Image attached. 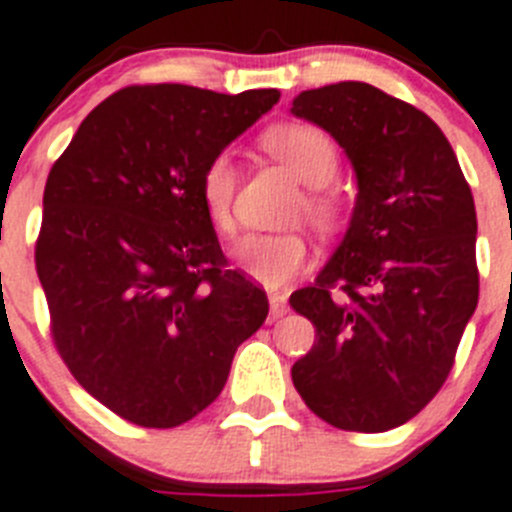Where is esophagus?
<instances>
[{
  "label": "esophagus",
  "instance_id": "esophagus-1",
  "mask_svg": "<svg viewBox=\"0 0 512 512\" xmlns=\"http://www.w3.org/2000/svg\"><path fill=\"white\" fill-rule=\"evenodd\" d=\"M268 302H270V317L273 320H278V317H283L286 312H289V299H286V294H270L268 296Z\"/></svg>",
  "mask_w": 512,
  "mask_h": 512
}]
</instances>
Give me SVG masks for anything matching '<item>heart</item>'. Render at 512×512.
I'll return each mask as SVG.
<instances>
[{
  "label": "heart",
  "instance_id": "obj_1",
  "mask_svg": "<svg viewBox=\"0 0 512 512\" xmlns=\"http://www.w3.org/2000/svg\"><path fill=\"white\" fill-rule=\"evenodd\" d=\"M270 156L291 171L302 184L312 187L304 197L307 216L317 226H333L338 221V197L325 190L338 174V150L328 135L312 124H276L260 137ZM239 174L229 150L216 153L200 174V200L205 216L218 234L234 231V195ZM236 265L265 289L286 286L302 273L309 260V247L299 234H249L234 247Z\"/></svg>",
  "mask_w": 512,
  "mask_h": 512
}]
</instances>
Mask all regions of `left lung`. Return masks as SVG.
Returning <instances> with one entry per match:
<instances>
[{
    "mask_svg": "<svg viewBox=\"0 0 512 512\" xmlns=\"http://www.w3.org/2000/svg\"><path fill=\"white\" fill-rule=\"evenodd\" d=\"M291 114L333 135L359 187L341 247L289 299L315 325L291 380L333 427H401L448 380L479 302L474 195L440 127L375 85L304 90Z\"/></svg>",
    "mask_w": 512,
    "mask_h": 512,
    "instance_id": "obj_1",
    "label": "left lung"
}]
</instances>
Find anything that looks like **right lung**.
Instances as JSON below:
<instances>
[{"mask_svg": "<svg viewBox=\"0 0 512 512\" xmlns=\"http://www.w3.org/2000/svg\"><path fill=\"white\" fill-rule=\"evenodd\" d=\"M278 98L130 85L51 166L36 242L51 336L72 377L137 427L208 409L268 317L265 291L226 265L200 174Z\"/></svg>", "mask_w": 512, "mask_h": 512, "instance_id": "obj_1", "label": "right lung"}]
</instances>
